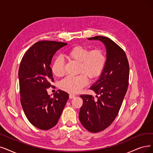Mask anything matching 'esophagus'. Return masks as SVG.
<instances>
[{"instance_id":"34e87169","label":"esophagus","mask_w":153,"mask_h":153,"mask_svg":"<svg viewBox=\"0 0 153 153\" xmlns=\"http://www.w3.org/2000/svg\"><path fill=\"white\" fill-rule=\"evenodd\" d=\"M74 97H75V96L74 95H72V94H70V95H69V98L70 99H73V98Z\"/></svg>"}]
</instances>
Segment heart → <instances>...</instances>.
I'll list each match as a JSON object with an SVG mask.
<instances>
[{"label":"heart","mask_w":153,"mask_h":153,"mask_svg":"<svg viewBox=\"0 0 153 153\" xmlns=\"http://www.w3.org/2000/svg\"><path fill=\"white\" fill-rule=\"evenodd\" d=\"M65 57L70 61L78 63V72L83 73L89 79L99 76L104 69L106 64V56L99 49L91 50L87 47L78 45L73 47L66 53ZM53 74L57 77L64 74V63L60 58L54 61L51 66ZM87 84V78L83 75L65 78L59 83L62 90L71 94H76Z\"/></svg>","instance_id":"b5f03b06"}]
</instances>
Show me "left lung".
<instances>
[{
	"label": "left lung",
	"instance_id": "1",
	"mask_svg": "<svg viewBox=\"0 0 153 153\" xmlns=\"http://www.w3.org/2000/svg\"><path fill=\"white\" fill-rule=\"evenodd\" d=\"M88 39L100 41L107 51L104 69L90 88L97 99L90 95H80L81 123L87 131L98 132L105 129L117 117L129 85V65L124 51L112 39L101 36Z\"/></svg>",
	"mask_w": 153,
	"mask_h": 153
}]
</instances>
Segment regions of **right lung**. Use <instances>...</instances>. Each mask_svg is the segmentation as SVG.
I'll return each instance as SVG.
<instances>
[{"mask_svg": "<svg viewBox=\"0 0 153 153\" xmlns=\"http://www.w3.org/2000/svg\"><path fill=\"white\" fill-rule=\"evenodd\" d=\"M67 45L63 42L41 41L24 54L19 66L21 103L26 117L34 126L48 130L57 123L69 95L58 90L53 97L47 89L54 82L50 65L56 52Z\"/></svg>", "mask_w": 153, "mask_h": 153, "instance_id": "1", "label": "right lung"}]
</instances>
